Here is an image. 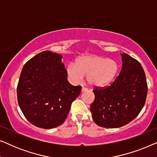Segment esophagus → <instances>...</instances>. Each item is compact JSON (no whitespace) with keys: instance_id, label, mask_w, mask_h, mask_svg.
I'll return each mask as SVG.
<instances>
[{"instance_id":"esophagus-1","label":"esophagus","mask_w":157,"mask_h":157,"mask_svg":"<svg viewBox=\"0 0 157 157\" xmlns=\"http://www.w3.org/2000/svg\"><path fill=\"white\" fill-rule=\"evenodd\" d=\"M88 91V89H86V88L85 87H83L82 89H81V91L82 92H85V91Z\"/></svg>"}]
</instances>
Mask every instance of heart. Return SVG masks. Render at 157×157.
Here are the masks:
<instances>
[{"label":"heart","instance_id":"1","mask_svg":"<svg viewBox=\"0 0 157 157\" xmlns=\"http://www.w3.org/2000/svg\"><path fill=\"white\" fill-rule=\"evenodd\" d=\"M119 71V64L113 59L99 56H85L76 60V64L70 63L66 73L70 80L80 83L86 75L88 83L94 87H103L114 80Z\"/></svg>","mask_w":157,"mask_h":157}]
</instances>
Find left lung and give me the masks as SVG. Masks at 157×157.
<instances>
[{"mask_svg":"<svg viewBox=\"0 0 157 157\" xmlns=\"http://www.w3.org/2000/svg\"><path fill=\"white\" fill-rule=\"evenodd\" d=\"M122 68L114 81L106 87H95L91 105L94 122L104 128H119L134 120L144 106L148 86L141 63L121 53Z\"/></svg>","mask_w":157,"mask_h":157,"instance_id":"obj_1","label":"left lung"}]
</instances>
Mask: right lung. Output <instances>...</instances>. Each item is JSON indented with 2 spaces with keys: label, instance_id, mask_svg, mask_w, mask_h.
Masks as SVG:
<instances>
[{
  "label": "right lung",
  "instance_id": "1",
  "mask_svg": "<svg viewBox=\"0 0 157 157\" xmlns=\"http://www.w3.org/2000/svg\"><path fill=\"white\" fill-rule=\"evenodd\" d=\"M62 56L46 51L23 66L17 86L19 106L34 126L57 127L65 121L72 102L81 91L67 80Z\"/></svg>",
  "mask_w": 157,
  "mask_h": 157
}]
</instances>
